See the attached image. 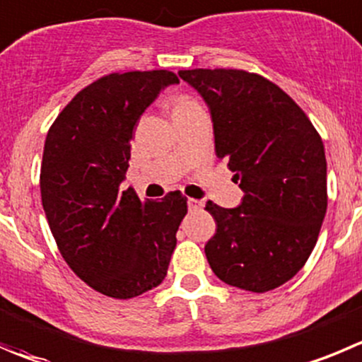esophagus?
<instances>
[{
	"label": "esophagus",
	"mask_w": 362,
	"mask_h": 362,
	"mask_svg": "<svg viewBox=\"0 0 362 362\" xmlns=\"http://www.w3.org/2000/svg\"><path fill=\"white\" fill-rule=\"evenodd\" d=\"M202 201H197V199H188V208H190V211H197V209L202 208Z\"/></svg>",
	"instance_id": "esophagus-1"
}]
</instances>
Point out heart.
<instances>
[{
  "instance_id": "b5f03b06",
  "label": "heart",
  "mask_w": 362,
  "mask_h": 362,
  "mask_svg": "<svg viewBox=\"0 0 362 362\" xmlns=\"http://www.w3.org/2000/svg\"><path fill=\"white\" fill-rule=\"evenodd\" d=\"M197 105V101L195 99H192L190 95H185V94H177L172 98V106H174V112H177V110H183V108H188V106H194Z\"/></svg>"
}]
</instances>
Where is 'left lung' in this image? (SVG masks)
<instances>
[{
	"label": "left lung",
	"instance_id": "1",
	"mask_svg": "<svg viewBox=\"0 0 362 362\" xmlns=\"http://www.w3.org/2000/svg\"><path fill=\"white\" fill-rule=\"evenodd\" d=\"M179 78L208 105L215 153L243 190L238 208L206 209L216 233L204 247L216 277L264 293L311 256L327 211V161L300 106L267 78L238 69H192Z\"/></svg>",
	"mask_w": 362,
	"mask_h": 362
}]
</instances>
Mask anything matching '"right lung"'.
<instances>
[{
    "label": "right lung",
    "instance_id": "1",
    "mask_svg": "<svg viewBox=\"0 0 362 362\" xmlns=\"http://www.w3.org/2000/svg\"><path fill=\"white\" fill-rule=\"evenodd\" d=\"M175 83L170 71L103 76L47 132L40 195L49 229L71 270L106 297H139L163 281L187 215L179 192L161 201L120 192L140 115Z\"/></svg>",
    "mask_w": 362,
    "mask_h": 362
}]
</instances>
